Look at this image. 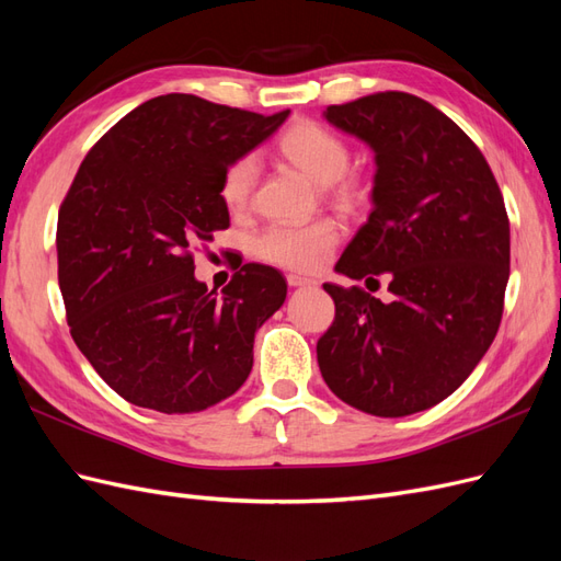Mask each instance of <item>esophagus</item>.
Instances as JSON below:
<instances>
[{"mask_svg":"<svg viewBox=\"0 0 561 561\" xmlns=\"http://www.w3.org/2000/svg\"><path fill=\"white\" fill-rule=\"evenodd\" d=\"M316 280H311V278H304V276H297V274H290L287 276V285L290 287H307V285H313Z\"/></svg>","mask_w":561,"mask_h":561,"instance_id":"esophagus-1","label":"esophagus"}]
</instances>
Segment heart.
Listing matches in <instances>:
<instances>
[{
  "label": "heart",
  "mask_w": 561,
  "mask_h": 561,
  "mask_svg": "<svg viewBox=\"0 0 561 561\" xmlns=\"http://www.w3.org/2000/svg\"><path fill=\"white\" fill-rule=\"evenodd\" d=\"M278 154L301 168L325 190L342 201H360L365 184L358 175L348 173V142L311 118L293 124L278 138ZM260 178V159L243 154L233 159L219 182V198L231 213H243L254 194ZM339 243V229L330 219L309 225H271L254 239V254L260 260L293 271H316L330 260Z\"/></svg>",
  "instance_id": "obj_1"
}]
</instances>
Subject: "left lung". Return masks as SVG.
<instances>
[{
    "label": "left lung",
    "instance_id": "8db88e82",
    "mask_svg": "<svg viewBox=\"0 0 561 561\" xmlns=\"http://www.w3.org/2000/svg\"><path fill=\"white\" fill-rule=\"evenodd\" d=\"M325 118L377 154L375 208L336 271L386 274L393 301L322 285L334 320L316 346L320 375L360 412H423L468 379L501 325L511 222L499 182L480 147L412 93L330 105Z\"/></svg>",
    "mask_w": 561,
    "mask_h": 561
}]
</instances>
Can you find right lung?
Returning a JSON list of instances; mask_svg holds the SVG:
<instances>
[{"instance_id": "1", "label": "right lung", "mask_w": 561, "mask_h": 561, "mask_svg": "<svg viewBox=\"0 0 561 561\" xmlns=\"http://www.w3.org/2000/svg\"><path fill=\"white\" fill-rule=\"evenodd\" d=\"M287 114L168 93L81 161L58 213V283L75 344L124 400L192 414L248 379L254 332L283 307L287 283L274 266L239 264L217 295L194 278V250L229 227L225 168Z\"/></svg>"}]
</instances>
